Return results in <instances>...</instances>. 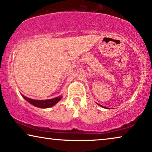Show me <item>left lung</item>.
Masks as SVG:
<instances>
[{
    "label": "left lung",
    "mask_w": 152,
    "mask_h": 152,
    "mask_svg": "<svg viewBox=\"0 0 152 152\" xmlns=\"http://www.w3.org/2000/svg\"><path fill=\"white\" fill-rule=\"evenodd\" d=\"M100 106H102V107H104V106H101V105H100ZM104 108H106V107H104Z\"/></svg>",
    "instance_id": "obj_1"
}]
</instances>
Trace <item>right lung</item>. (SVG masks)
I'll list each match as a JSON object with an SVG mask.
<instances>
[{"label":"right lung","mask_w":152,"mask_h":152,"mask_svg":"<svg viewBox=\"0 0 152 152\" xmlns=\"http://www.w3.org/2000/svg\"><path fill=\"white\" fill-rule=\"evenodd\" d=\"M22 97L26 99V101H28L29 103H31V104L36 106V107L39 108H49L51 106H54L58 102V101L61 99V97H57V98L50 99H47V100H36V99H30L22 95Z\"/></svg>","instance_id":"add662e5"}]
</instances>
